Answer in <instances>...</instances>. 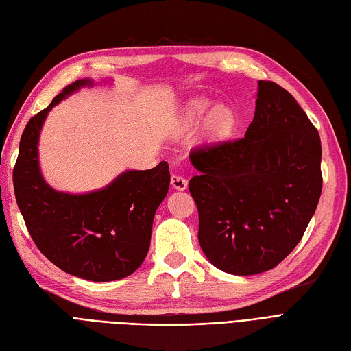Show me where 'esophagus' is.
Instances as JSON below:
<instances>
[{"label": "esophagus", "instance_id": "esophagus-1", "mask_svg": "<svg viewBox=\"0 0 351 351\" xmlns=\"http://www.w3.org/2000/svg\"><path fill=\"white\" fill-rule=\"evenodd\" d=\"M187 183H189L187 178H184L183 176H178V174L171 176V186L176 189V191H186Z\"/></svg>", "mask_w": 351, "mask_h": 351}]
</instances>
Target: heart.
<instances>
[{"label": "heart", "mask_w": 351, "mask_h": 351, "mask_svg": "<svg viewBox=\"0 0 351 351\" xmlns=\"http://www.w3.org/2000/svg\"><path fill=\"white\" fill-rule=\"evenodd\" d=\"M211 101L205 99H192L178 112L171 132L177 137L187 136L202 121L204 113L210 109ZM207 114V113H206ZM234 128V115L230 108L224 105L214 106L204 119L199 130V140L204 145H215L226 140Z\"/></svg>", "instance_id": "1"}]
</instances>
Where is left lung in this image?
<instances>
[{"instance_id": "left-lung-1", "label": "left lung", "mask_w": 351, "mask_h": 351, "mask_svg": "<svg viewBox=\"0 0 351 351\" xmlns=\"http://www.w3.org/2000/svg\"><path fill=\"white\" fill-rule=\"evenodd\" d=\"M245 137L199 149L189 191L199 213L197 239L221 271H267L301 241L322 192L319 132L291 94L258 81Z\"/></svg>"}]
</instances>
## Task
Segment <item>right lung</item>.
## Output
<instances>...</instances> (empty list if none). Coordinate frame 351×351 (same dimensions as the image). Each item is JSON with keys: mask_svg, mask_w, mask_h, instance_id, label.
<instances>
[{"mask_svg": "<svg viewBox=\"0 0 351 351\" xmlns=\"http://www.w3.org/2000/svg\"><path fill=\"white\" fill-rule=\"evenodd\" d=\"M93 85L88 78L69 84L29 119L19 145L13 184L38 250L72 276L110 282L130 276L145 261L155 213L168 193L169 171L165 160L152 169H127L87 193L59 192L45 182L38 143L49 112Z\"/></svg>", "mask_w": 351, "mask_h": 351, "instance_id": "obj_1", "label": "right lung"}]
</instances>
